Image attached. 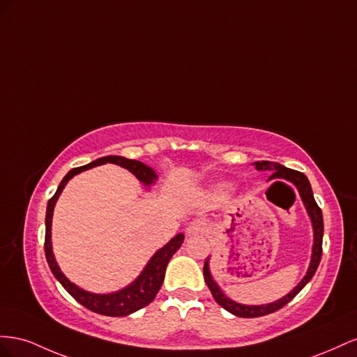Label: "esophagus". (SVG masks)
Masks as SVG:
<instances>
[{
	"label": "esophagus",
	"mask_w": 357,
	"mask_h": 357,
	"mask_svg": "<svg viewBox=\"0 0 357 357\" xmlns=\"http://www.w3.org/2000/svg\"><path fill=\"white\" fill-rule=\"evenodd\" d=\"M205 230H206V224L203 222V221L196 220V221H192V222L188 224L187 235L191 236V238L192 236H199V235H203V233H205Z\"/></svg>",
	"instance_id": "esophagus-1"
}]
</instances>
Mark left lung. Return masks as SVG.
I'll list each match as a JSON object with an SVG mask.
<instances>
[{
  "label": "left lung",
  "instance_id": "1",
  "mask_svg": "<svg viewBox=\"0 0 357 357\" xmlns=\"http://www.w3.org/2000/svg\"><path fill=\"white\" fill-rule=\"evenodd\" d=\"M256 165L257 170H266V172H273L272 175L269 176L271 179L273 178H281V179H287L290 182H293L294 185L298 187L299 195L305 203V208L308 211V215L311 217L312 221V229H314V245H312V257H311V263L307 275H305L303 280L294 287L287 296L281 298L277 302H272L268 305H241L238 302L230 301L227 296H224V293L220 290V287L215 284V281L212 280L211 272H209V257L205 260V266H203V277H205L206 286L209 287L213 299L224 310H227L229 312L238 315V317H243V319H251V317H261V315H268L272 314L275 311L281 310L284 305H287L296 294L307 286L308 281L314 277L315 271H317L320 260H321V245H323V215H321V209L319 208L317 202L314 200L312 196V190H311V184L308 178L303 175L302 172L293 170L289 167L281 166L280 162H273V161H257L254 162Z\"/></svg>",
  "mask_w": 357,
  "mask_h": 357
}]
</instances>
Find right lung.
Listing matches in <instances>:
<instances>
[{
    "label": "right lung",
    "instance_id": "add662e5",
    "mask_svg": "<svg viewBox=\"0 0 357 357\" xmlns=\"http://www.w3.org/2000/svg\"><path fill=\"white\" fill-rule=\"evenodd\" d=\"M106 162H114V165H118L121 167L130 170L140 182H144L145 185H151L152 182L157 179L155 172L151 167H148L146 165H144V162L136 161V160H128L124 157H118V155L103 157V158H98L93 162H89V165H86V166L71 169L64 176V179L61 181V184L58 185V190L55 195L47 202L45 252H46V260H47L49 268L55 275V278L61 284H63V287L80 305H84L85 308L94 311L97 314L109 315V317H124V315H128L140 308H144L148 303L154 301L162 281H165L167 263L172 259L173 254H175L176 250L181 247V243L184 242V235L179 233V235H176L172 241H169L165 247L158 250L154 256H152V259L148 261L144 272L139 275V278L136 281H133V284H130L128 287L122 289L116 293H110V294L88 293L82 289H79L77 286H75L73 282H70L66 278V275L58 268V264L54 257V252H52V242H50V226H52L54 206L56 203V199L61 195V191H63V188L66 187V184L71 178L77 175V173H80V172L93 169L100 165H106Z\"/></svg>",
    "mask_w": 357,
    "mask_h": 357
}]
</instances>
